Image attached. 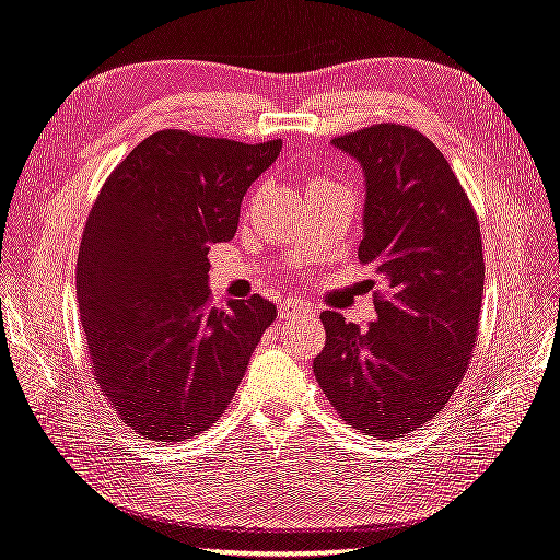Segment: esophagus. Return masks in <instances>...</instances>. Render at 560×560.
<instances>
[{"label": "esophagus", "instance_id": "esophagus-1", "mask_svg": "<svg viewBox=\"0 0 560 560\" xmlns=\"http://www.w3.org/2000/svg\"><path fill=\"white\" fill-rule=\"evenodd\" d=\"M279 317L281 319H295V317L307 319V317H315V310L303 305V303H298L295 298H289V301H283L279 305Z\"/></svg>", "mask_w": 560, "mask_h": 560}]
</instances>
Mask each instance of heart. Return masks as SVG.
<instances>
[{"instance_id": "obj_1", "label": "heart", "mask_w": 560, "mask_h": 560, "mask_svg": "<svg viewBox=\"0 0 560 560\" xmlns=\"http://www.w3.org/2000/svg\"><path fill=\"white\" fill-rule=\"evenodd\" d=\"M329 186H339V184H336V180H331V178H324V176H319V178L312 180L310 190H317V188H329Z\"/></svg>"}]
</instances>
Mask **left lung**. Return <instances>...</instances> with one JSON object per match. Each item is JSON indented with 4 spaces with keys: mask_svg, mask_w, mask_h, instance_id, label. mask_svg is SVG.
I'll use <instances>...</instances> for the list:
<instances>
[{
    "mask_svg": "<svg viewBox=\"0 0 560 560\" xmlns=\"http://www.w3.org/2000/svg\"><path fill=\"white\" fill-rule=\"evenodd\" d=\"M334 145L365 172V236L358 257L374 291L368 331L334 310L312 362L324 396L355 429L396 439L446 406L470 365L485 293L477 212L451 164L418 128L372 124Z\"/></svg>",
    "mask_w": 560,
    "mask_h": 560,
    "instance_id": "1",
    "label": "left lung"
}]
</instances>
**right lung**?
<instances>
[{"label":"right lung","mask_w":560,"mask_h":560,"mask_svg":"<svg viewBox=\"0 0 560 560\" xmlns=\"http://www.w3.org/2000/svg\"><path fill=\"white\" fill-rule=\"evenodd\" d=\"M281 138L238 142L164 128L104 180L75 262L90 370L119 418L152 441L210 429L277 319L257 293L212 303V243L238 229L253 180Z\"/></svg>","instance_id":"add662e5"}]
</instances>
